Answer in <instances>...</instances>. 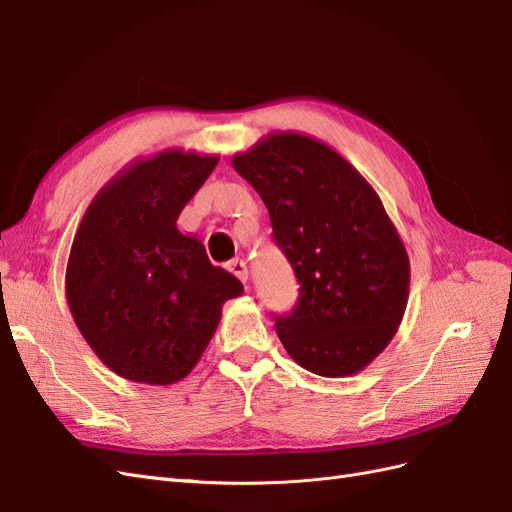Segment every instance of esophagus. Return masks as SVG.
<instances>
[{"instance_id": "34e87169", "label": "esophagus", "mask_w": 512, "mask_h": 512, "mask_svg": "<svg viewBox=\"0 0 512 512\" xmlns=\"http://www.w3.org/2000/svg\"><path fill=\"white\" fill-rule=\"evenodd\" d=\"M228 271H230L232 275H237L241 282H247V275H250V273H247V265H245V262H243L241 258L230 260V262H228Z\"/></svg>"}]
</instances>
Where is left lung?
<instances>
[{"instance_id":"obj_1","label":"left lung","mask_w":512,"mask_h":512,"mask_svg":"<svg viewBox=\"0 0 512 512\" xmlns=\"http://www.w3.org/2000/svg\"><path fill=\"white\" fill-rule=\"evenodd\" d=\"M269 209L273 241L299 282L275 316L303 369L344 378L389 346L406 312L410 260L376 190L316 138L277 132L232 158Z\"/></svg>"}]
</instances>
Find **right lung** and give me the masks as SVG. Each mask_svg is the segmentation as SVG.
<instances>
[{"mask_svg":"<svg viewBox=\"0 0 512 512\" xmlns=\"http://www.w3.org/2000/svg\"><path fill=\"white\" fill-rule=\"evenodd\" d=\"M218 156L179 149L138 160L106 183L76 230L66 297L76 327L117 376L173 384L194 369L222 305L243 284L213 267L177 218Z\"/></svg>","mask_w":512,"mask_h":512,"instance_id":"add662e5","label":"right lung"}]
</instances>
